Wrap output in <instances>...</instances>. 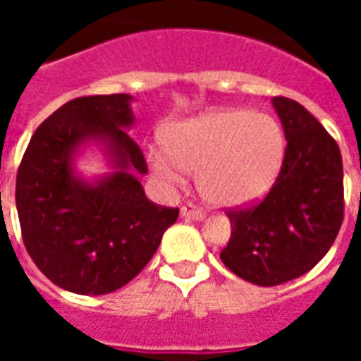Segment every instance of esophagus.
<instances>
[{"mask_svg":"<svg viewBox=\"0 0 361 361\" xmlns=\"http://www.w3.org/2000/svg\"><path fill=\"white\" fill-rule=\"evenodd\" d=\"M181 216H185V219L189 220H201L204 219V211L203 209H199V207H195L193 203H185L181 207Z\"/></svg>","mask_w":361,"mask_h":361,"instance_id":"esophagus-1","label":"esophagus"}]
</instances>
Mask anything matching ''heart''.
<instances>
[{
	"instance_id": "b5f03b06",
	"label": "heart",
	"mask_w": 361,
	"mask_h": 361,
	"mask_svg": "<svg viewBox=\"0 0 361 361\" xmlns=\"http://www.w3.org/2000/svg\"><path fill=\"white\" fill-rule=\"evenodd\" d=\"M166 152H150L154 172L180 185L197 173L199 193L212 204L235 207L265 195L286 158V135L269 114L226 108L173 123L164 131Z\"/></svg>"
}]
</instances>
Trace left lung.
Returning a JSON list of instances; mask_svg holds the SVG:
<instances>
[{
	"label": "left lung",
	"instance_id": "1",
	"mask_svg": "<svg viewBox=\"0 0 361 361\" xmlns=\"http://www.w3.org/2000/svg\"><path fill=\"white\" fill-rule=\"evenodd\" d=\"M272 104L286 135V158L263 199L228 209L232 234L220 251L240 279L276 286L298 279L331 250L344 220L341 149L310 111L286 96Z\"/></svg>",
	"mask_w": 361,
	"mask_h": 361
}]
</instances>
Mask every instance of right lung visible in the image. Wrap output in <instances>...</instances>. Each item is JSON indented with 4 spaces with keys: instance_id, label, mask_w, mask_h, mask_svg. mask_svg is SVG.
<instances>
[{
    "instance_id": "1",
    "label": "right lung",
    "mask_w": 361,
    "mask_h": 361,
    "mask_svg": "<svg viewBox=\"0 0 361 361\" xmlns=\"http://www.w3.org/2000/svg\"><path fill=\"white\" fill-rule=\"evenodd\" d=\"M129 94L81 96L63 104L36 129L15 185L20 234L35 265L63 290L100 295L126 286L147 267L180 209L147 199L133 173H147ZM104 138L120 166L98 186L77 180L74 147Z\"/></svg>"
}]
</instances>
